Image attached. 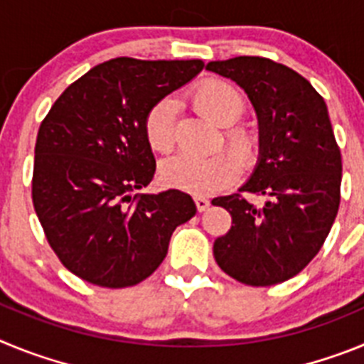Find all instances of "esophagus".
Listing matches in <instances>:
<instances>
[{
    "instance_id": "obj_1",
    "label": "esophagus",
    "mask_w": 364,
    "mask_h": 364,
    "mask_svg": "<svg viewBox=\"0 0 364 364\" xmlns=\"http://www.w3.org/2000/svg\"><path fill=\"white\" fill-rule=\"evenodd\" d=\"M195 204H197L198 211H205L208 208H210V200H208L205 197H200V195H198V197H195Z\"/></svg>"
}]
</instances>
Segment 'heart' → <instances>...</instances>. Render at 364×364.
Masks as SVG:
<instances>
[{"label": "heart", "mask_w": 364, "mask_h": 364, "mask_svg": "<svg viewBox=\"0 0 364 364\" xmlns=\"http://www.w3.org/2000/svg\"><path fill=\"white\" fill-rule=\"evenodd\" d=\"M193 105L224 131V144L231 151H218L210 156L178 154L162 164V178L167 184L193 195H211L230 188L244 167L253 166L259 153L257 136L242 125H231L242 117L246 102L239 89L222 80L204 82L191 92ZM144 134L154 153H169L175 146V102L159 100L144 118Z\"/></svg>", "instance_id": "obj_1"}]
</instances>
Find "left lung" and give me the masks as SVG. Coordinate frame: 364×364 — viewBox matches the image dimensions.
Instances as JSON below:
<instances>
[{"label":"left lung","mask_w":364,"mask_h":364,"mask_svg":"<svg viewBox=\"0 0 364 364\" xmlns=\"http://www.w3.org/2000/svg\"><path fill=\"white\" fill-rule=\"evenodd\" d=\"M208 70L242 87L260 125L255 173L239 193L215 198L231 215L215 260L246 286L279 284L310 264L339 211L343 162L326 104L306 78L268 58L237 56Z\"/></svg>","instance_id":"1"}]
</instances>
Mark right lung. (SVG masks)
<instances>
[{
  "label": "right lung",
  "instance_id": "1",
  "mask_svg": "<svg viewBox=\"0 0 364 364\" xmlns=\"http://www.w3.org/2000/svg\"><path fill=\"white\" fill-rule=\"evenodd\" d=\"M204 69L202 60L114 58L92 67L54 102L38 131L32 204L69 272L102 288L146 281L176 226L197 213L178 189L144 195L154 156L144 118Z\"/></svg>",
  "mask_w": 364,
  "mask_h": 364
}]
</instances>
